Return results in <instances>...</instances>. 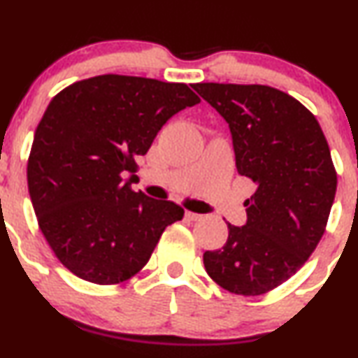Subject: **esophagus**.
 I'll return each mask as SVG.
<instances>
[{"mask_svg": "<svg viewBox=\"0 0 358 358\" xmlns=\"http://www.w3.org/2000/svg\"><path fill=\"white\" fill-rule=\"evenodd\" d=\"M185 217H187L188 220L196 222V220H201V218H203V215H200V213H193V212H187V213H185Z\"/></svg>", "mask_w": 358, "mask_h": 358, "instance_id": "obj_1", "label": "esophagus"}]
</instances>
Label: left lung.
<instances>
[{
  "instance_id": "1",
  "label": "left lung",
  "mask_w": 358,
  "mask_h": 358,
  "mask_svg": "<svg viewBox=\"0 0 358 358\" xmlns=\"http://www.w3.org/2000/svg\"><path fill=\"white\" fill-rule=\"evenodd\" d=\"M228 123L240 175L253 180L247 223H228L223 248L203 253L206 273L236 295L282 285L324 235L337 173L317 118L290 94L265 85L196 83Z\"/></svg>"
}]
</instances>
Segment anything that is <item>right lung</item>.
Wrapping results in <instances>:
<instances>
[{
	"label": "right lung",
	"mask_w": 358,
	"mask_h": 358,
	"mask_svg": "<svg viewBox=\"0 0 358 358\" xmlns=\"http://www.w3.org/2000/svg\"><path fill=\"white\" fill-rule=\"evenodd\" d=\"M200 103L185 83L101 75L50 101L28 160V190L46 242L76 277L113 285L140 272L185 210L133 192L135 171L175 113Z\"/></svg>",
	"instance_id": "1"
}]
</instances>
